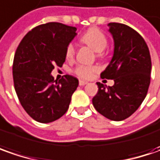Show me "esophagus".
Segmentation results:
<instances>
[{
    "instance_id": "1",
    "label": "esophagus",
    "mask_w": 160,
    "mask_h": 160,
    "mask_svg": "<svg viewBox=\"0 0 160 160\" xmlns=\"http://www.w3.org/2000/svg\"><path fill=\"white\" fill-rule=\"evenodd\" d=\"M79 84H80V86H85L88 84V82H87V81H85V80H80V81H79Z\"/></svg>"
}]
</instances>
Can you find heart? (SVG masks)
<instances>
[{
  "mask_svg": "<svg viewBox=\"0 0 160 160\" xmlns=\"http://www.w3.org/2000/svg\"><path fill=\"white\" fill-rule=\"evenodd\" d=\"M81 42H84L86 45L90 47L94 51L100 53L105 49L107 47V38L97 28H90L89 30L86 32L80 38ZM75 54V48L72 44H69L66 48L65 51V57L67 59H72ZM98 68L94 65H83L80 64L74 69V73L78 75L80 78L83 79H88L96 72Z\"/></svg>",
  "mask_w": 160,
  "mask_h": 160,
  "instance_id": "heart-1",
  "label": "heart"
}]
</instances>
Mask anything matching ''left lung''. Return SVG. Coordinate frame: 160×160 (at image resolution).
I'll return each instance as SVG.
<instances>
[{
	"label": "left lung",
	"mask_w": 160,
	"mask_h": 160,
	"mask_svg": "<svg viewBox=\"0 0 160 160\" xmlns=\"http://www.w3.org/2000/svg\"><path fill=\"white\" fill-rule=\"evenodd\" d=\"M108 26L114 51L101 77L113 80L114 85L97 82L98 92L92 102L105 118L120 121L131 116L144 100L151 82L152 60L146 42L136 31L119 23Z\"/></svg>",
	"instance_id": "8db88e82"
}]
</instances>
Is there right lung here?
<instances>
[{
    "instance_id": "1",
    "label": "right lung",
    "mask_w": 160,
    "mask_h": 160,
    "mask_svg": "<svg viewBox=\"0 0 160 160\" xmlns=\"http://www.w3.org/2000/svg\"><path fill=\"white\" fill-rule=\"evenodd\" d=\"M77 28L50 22L30 31L19 43L13 61L16 93L25 111L34 120L49 123L67 112L79 85L77 78L65 75L55 80L51 72L65 61L66 48Z\"/></svg>"
}]
</instances>
